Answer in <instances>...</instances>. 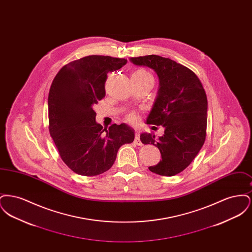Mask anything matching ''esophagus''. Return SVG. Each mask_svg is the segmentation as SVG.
Segmentation results:
<instances>
[{"label":"esophagus","mask_w":252,"mask_h":252,"mask_svg":"<svg viewBox=\"0 0 252 252\" xmlns=\"http://www.w3.org/2000/svg\"><path fill=\"white\" fill-rule=\"evenodd\" d=\"M134 142H135V144H137V145H142L143 144L142 142H141V140H140V134L138 132H136V134H135Z\"/></svg>","instance_id":"34e87169"}]
</instances>
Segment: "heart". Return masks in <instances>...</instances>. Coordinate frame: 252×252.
Segmentation results:
<instances>
[{"label":"heart","instance_id":"b5f03b06","mask_svg":"<svg viewBox=\"0 0 252 252\" xmlns=\"http://www.w3.org/2000/svg\"><path fill=\"white\" fill-rule=\"evenodd\" d=\"M133 74H135V75H139V76H143V77H149V76H150V77H152V75H151L149 72H146L145 70H143V69L137 70V71L134 72ZM127 120L129 121V122H131V123H134V122H136L137 118H136V116H135L134 114H130V115H128Z\"/></svg>","mask_w":252,"mask_h":252}]
</instances>
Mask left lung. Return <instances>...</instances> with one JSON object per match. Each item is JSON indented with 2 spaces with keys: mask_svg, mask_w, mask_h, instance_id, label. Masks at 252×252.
Returning <instances> with one entry per match:
<instances>
[{
  "mask_svg": "<svg viewBox=\"0 0 252 252\" xmlns=\"http://www.w3.org/2000/svg\"><path fill=\"white\" fill-rule=\"evenodd\" d=\"M130 61L153 69L159 79L146 123L163 126L164 134L156 138L144 132L140 136L143 144L155 145L161 155V160L148 169L160 176H175L190 165L206 139L208 101L203 86L194 72L170 59L149 55Z\"/></svg>",
  "mask_w": 252,
  "mask_h": 252,
  "instance_id": "left-lung-1",
  "label": "left lung"
}]
</instances>
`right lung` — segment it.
I'll list each match as a JSON object with an SVG mask.
<instances>
[{
	"label": "right lung",
	"mask_w": 252,
	"mask_h": 252,
	"mask_svg": "<svg viewBox=\"0 0 252 252\" xmlns=\"http://www.w3.org/2000/svg\"><path fill=\"white\" fill-rule=\"evenodd\" d=\"M126 59L88 56L63 66L48 96L49 131L61 159L75 174L93 177L113 165L123 144L134 141L126 124L103 128L94 107L106 95L108 72L126 65Z\"/></svg>",
	"instance_id": "1"
}]
</instances>
